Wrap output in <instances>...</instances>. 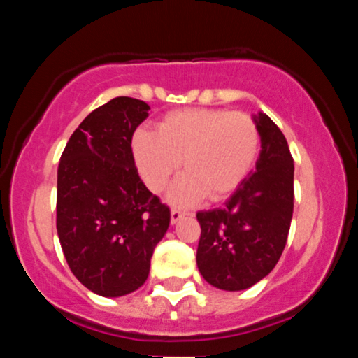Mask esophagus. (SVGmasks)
I'll use <instances>...</instances> for the list:
<instances>
[{"mask_svg": "<svg viewBox=\"0 0 358 358\" xmlns=\"http://www.w3.org/2000/svg\"><path fill=\"white\" fill-rule=\"evenodd\" d=\"M187 215V212L180 210V208H171V224H176L178 220H182Z\"/></svg>", "mask_w": 358, "mask_h": 358, "instance_id": "1", "label": "esophagus"}]
</instances>
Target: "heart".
<instances>
[{
    "label": "heart",
    "instance_id": "1",
    "mask_svg": "<svg viewBox=\"0 0 358 358\" xmlns=\"http://www.w3.org/2000/svg\"><path fill=\"white\" fill-rule=\"evenodd\" d=\"M259 148L257 122L227 109L171 110L159 119L158 133L138 129L133 136L136 166L150 190L162 192L183 159L188 173L170 190V200L178 205L231 195L256 165Z\"/></svg>",
    "mask_w": 358,
    "mask_h": 358
}]
</instances>
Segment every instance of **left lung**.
Listing matches in <instances>:
<instances>
[{"instance_id": "1", "label": "left lung", "mask_w": 358, "mask_h": 358, "mask_svg": "<svg viewBox=\"0 0 358 358\" xmlns=\"http://www.w3.org/2000/svg\"><path fill=\"white\" fill-rule=\"evenodd\" d=\"M254 121L261 155L224 207L196 213L200 229L196 266L208 285L248 289L266 278L285 250L294 207V165L285 134L268 114Z\"/></svg>"}]
</instances>
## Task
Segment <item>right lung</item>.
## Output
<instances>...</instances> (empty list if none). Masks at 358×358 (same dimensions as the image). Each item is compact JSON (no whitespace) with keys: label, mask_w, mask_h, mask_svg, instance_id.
I'll return each instance as SVG.
<instances>
[{"label":"right lung","mask_w":358,"mask_h":358,"mask_svg":"<svg viewBox=\"0 0 358 358\" xmlns=\"http://www.w3.org/2000/svg\"><path fill=\"white\" fill-rule=\"evenodd\" d=\"M150 106L116 97L73 131L57 173V234L67 264L92 293L124 296L145 285L170 208L139 178L133 134Z\"/></svg>","instance_id":"1"}]
</instances>
